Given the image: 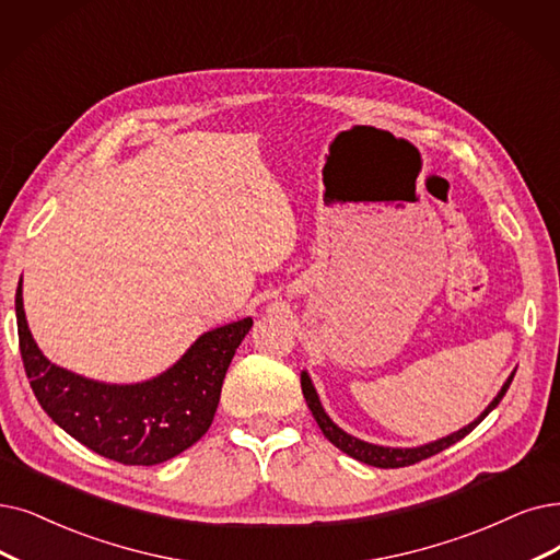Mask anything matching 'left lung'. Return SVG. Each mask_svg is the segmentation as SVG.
Instances as JSON below:
<instances>
[{
  "mask_svg": "<svg viewBox=\"0 0 560 560\" xmlns=\"http://www.w3.org/2000/svg\"><path fill=\"white\" fill-rule=\"evenodd\" d=\"M512 376H514V372L510 374V378L503 384L501 393H499V395L494 397V401H491V405L480 413L478 420H474L471 424H466L464 430H459V432H455V434H451V436L439 439V441L428 443V445H420V448H384V445H372V443H365V441H361V439H355V436L342 432V430L338 428V424H335V422L326 416V411L322 409V401H319V397H317V393H315V386H312V382H310L307 372L301 374V388H303V397H305V401H307V407H310L312 416H315V420H317V424L322 428L324 436L335 445V448H340V451L347 453L349 457H353V459H358V462H363V464H370V466H378V468H399V466H411V464H416V462H420V459H428V457H432V455H436V453H441V451H445V448H451L453 443H457L459 439H464L468 432H474V428H478V424L485 420V416H487L491 409H494V407L499 405V401L503 399V395L508 393V388H510V384H512Z\"/></svg>",
  "mask_w": 560,
  "mask_h": 560,
  "instance_id": "obj_1",
  "label": "left lung"
}]
</instances>
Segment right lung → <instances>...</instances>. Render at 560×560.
Masks as SVG:
<instances>
[{"instance_id": "obj_1", "label": "right lung", "mask_w": 560, "mask_h": 560, "mask_svg": "<svg viewBox=\"0 0 560 560\" xmlns=\"http://www.w3.org/2000/svg\"><path fill=\"white\" fill-rule=\"evenodd\" d=\"M15 317L22 365L43 411L89 451L128 466L167 462L207 434L222 378L253 326L248 317L209 330L165 374L136 386H107L57 368L40 353L22 307V280Z\"/></svg>"}]
</instances>
